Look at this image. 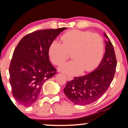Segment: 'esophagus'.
<instances>
[{"label":"esophagus","mask_w":128,"mask_h":128,"mask_svg":"<svg viewBox=\"0 0 128 128\" xmlns=\"http://www.w3.org/2000/svg\"><path fill=\"white\" fill-rule=\"evenodd\" d=\"M66 78H67V79H68V80H71L72 79H73L72 77L69 76H66Z\"/></svg>","instance_id":"34e87169"}]
</instances>
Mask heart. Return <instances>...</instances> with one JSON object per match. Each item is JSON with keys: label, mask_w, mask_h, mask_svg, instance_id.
<instances>
[{"label": "heart", "mask_w": 128, "mask_h": 128, "mask_svg": "<svg viewBox=\"0 0 128 128\" xmlns=\"http://www.w3.org/2000/svg\"><path fill=\"white\" fill-rule=\"evenodd\" d=\"M61 43L54 40L49 47V56L54 64L64 63L70 53L73 60L59 67L61 71L77 75L82 70L89 71L100 62L104 51L101 36L89 31L71 30L60 38Z\"/></svg>", "instance_id": "b5f03b06"}]
</instances>
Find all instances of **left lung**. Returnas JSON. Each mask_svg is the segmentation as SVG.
I'll return each mask as SVG.
<instances>
[{
	"label": "left lung",
	"mask_w": 128,
	"mask_h": 128,
	"mask_svg": "<svg viewBox=\"0 0 128 128\" xmlns=\"http://www.w3.org/2000/svg\"><path fill=\"white\" fill-rule=\"evenodd\" d=\"M106 50L103 59L94 71L87 75L74 78L68 81L64 89L66 97L72 103L87 105L95 102L110 87L116 72V55L113 46L106 34Z\"/></svg>",
	"instance_id": "obj_1"
}]
</instances>
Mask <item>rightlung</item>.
Instances as JSON below:
<instances>
[{"label": "right lung", "instance_id": "right-lung-1", "mask_svg": "<svg viewBox=\"0 0 128 128\" xmlns=\"http://www.w3.org/2000/svg\"><path fill=\"white\" fill-rule=\"evenodd\" d=\"M66 27L37 30L25 36L14 51L10 83L16 101L30 106L38 100L44 82L56 74L49 61V47Z\"/></svg>", "mask_w": 128, "mask_h": 128}]
</instances>
